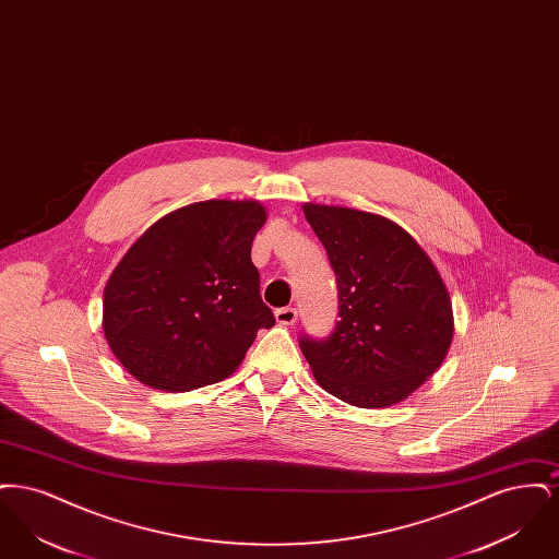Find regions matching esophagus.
<instances>
[{
	"label": "esophagus",
	"instance_id": "34e87169",
	"mask_svg": "<svg viewBox=\"0 0 559 559\" xmlns=\"http://www.w3.org/2000/svg\"><path fill=\"white\" fill-rule=\"evenodd\" d=\"M274 317H276V322L278 324H283V326H289V324H293L295 320H297V310L295 308H278L276 312H274Z\"/></svg>",
	"mask_w": 559,
	"mask_h": 559
}]
</instances>
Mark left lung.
<instances>
[{
    "mask_svg": "<svg viewBox=\"0 0 559 559\" xmlns=\"http://www.w3.org/2000/svg\"><path fill=\"white\" fill-rule=\"evenodd\" d=\"M304 213L337 281L340 320L329 337H299L320 388L360 408L411 396L452 342L451 295L426 251L374 213L306 203Z\"/></svg>",
    "mask_w": 559,
    "mask_h": 559,
    "instance_id": "8db88e82",
    "label": "left lung"
}]
</instances>
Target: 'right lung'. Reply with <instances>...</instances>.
Returning a JSON list of instances; mask_svg holds the SVG:
<instances>
[{
  "mask_svg": "<svg viewBox=\"0 0 559 559\" xmlns=\"http://www.w3.org/2000/svg\"><path fill=\"white\" fill-rule=\"evenodd\" d=\"M264 222L258 201H203L133 242L103 301L105 337L126 371L165 392L237 371L258 331L274 324L251 262Z\"/></svg>",
  "mask_w": 559,
  "mask_h": 559,
  "instance_id": "right-lung-1",
  "label": "right lung"
}]
</instances>
